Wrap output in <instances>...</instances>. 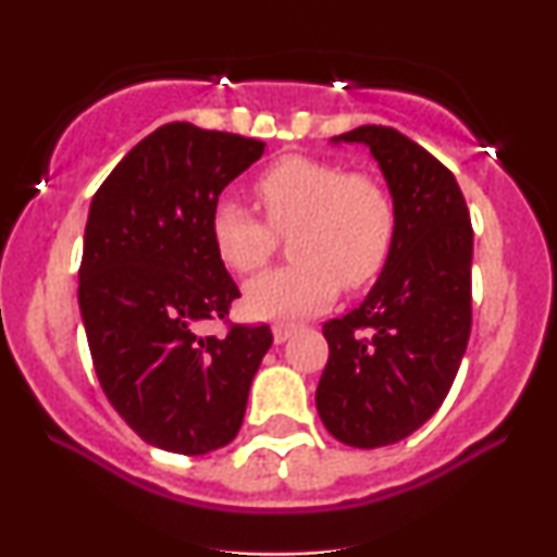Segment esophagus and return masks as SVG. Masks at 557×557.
I'll return each mask as SVG.
<instances>
[{
    "label": "esophagus",
    "instance_id": "esophagus-1",
    "mask_svg": "<svg viewBox=\"0 0 557 557\" xmlns=\"http://www.w3.org/2000/svg\"><path fill=\"white\" fill-rule=\"evenodd\" d=\"M298 327H296V324H285V322H280V324H274V327H272V335H274V343H285L287 341V337H290L293 335V332H296Z\"/></svg>",
    "mask_w": 557,
    "mask_h": 557
}]
</instances>
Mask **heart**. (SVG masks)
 <instances>
[{
  "mask_svg": "<svg viewBox=\"0 0 557 557\" xmlns=\"http://www.w3.org/2000/svg\"><path fill=\"white\" fill-rule=\"evenodd\" d=\"M267 222L235 198L212 209V243L233 272H257L272 259L274 230L293 233L296 264L253 277L243 306L257 319H300L327 309L337 290H359L385 270L398 233L389 190L372 175L311 157H285L257 181Z\"/></svg>",
  "mask_w": 557,
  "mask_h": 557,
  "instance_id": "heart-1",
  "label": "heart"
}]
</instances>
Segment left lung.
Masks as SVG:
<instances>
[{
	"label": "left lung",
	"mask_w": 557,
	"mask_h": 557,
	"mask_svg": "<svg viewBox=\"0 0 557 557\" xmlns=\"http://www.w3.org/2000/svg\"><path fill=\"white\" fill-rule=\"evenodd\" d=\"M332 144H363L380 164L398 233L369 296L322 332V424L350 447L417 432L443 406L471 332L474 230L453 172L395 127L361 125Z\"/></svg>",
	"instance_id": "1"
}]
</instances>
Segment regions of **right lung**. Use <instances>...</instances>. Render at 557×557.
Segmentation results:
<instances>
[{"instance_id":"obj_1","label":"right lung","mask_w":557,"mask_h":557,"mask_svg":"<svg viewBox=\"0 0 557 557\" xmlns=\"http://www.w3.org/2000/svg\"><path fill=\"white\" fill-rule=\"evenodd\" d=\"M264 144L190 123L157 127L96 190L78 304L99 385L149 445L203 456L233 443L272 345L267 324L201 335L240 298L212 243V209Z\"/></svg>"}]
</instances>
